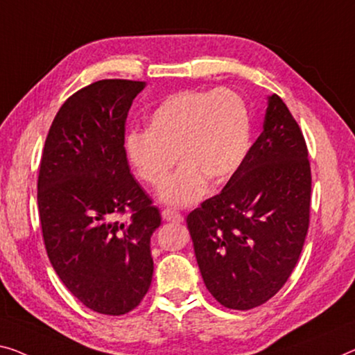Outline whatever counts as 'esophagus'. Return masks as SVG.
<instances>
[{
	"label": "esophagus",
	"mask_w": 355,
	"mask_h": 355,
	"mask_svg": "<svg viewBox=\"0 0 355 355\" xmlns=\"http://www.w3.org/2000/svg\"><path fill=\"white\" fill-rule=\"evenodd\" d=\"M162 218L166 221H172V223H182L183 215L177 210L166 209V210H162Z\"/></svg>",
	"instance_id": "esophagus-1"
}]
</instances>
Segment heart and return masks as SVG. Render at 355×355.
Wrapping results in <instances>:
<instances>
[{
  "instance_id": "b5f03b06",
  "label": "heart",
  "mask_w": 355,
  "mask_h": 355,
  "mask_svg": "<svg viewBox=\"0 0 355 355\" xmlns=\"http://www.w3.org/2000/svg\"><path fill=\"white\" fill-rule=\"evenodd\" d=\"M252 127L245 100L228 87L168 95L148 116L146 130L125 137L130 166L151 188L167 183L177 162L183 166L161 191L173 205L202 198L207 182L220 184L242 166L250 150Z\"/></svg>"
}]
</instances>
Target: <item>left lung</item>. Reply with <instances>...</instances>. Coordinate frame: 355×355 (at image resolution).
Here are the masks:
<instances>
[{"label": "left lung", "mask_w": 355, "mask_h": 355, "mask_svg": "<svg viewBox=\"0 0 355 355\" xmlns=\"http://www.w3.org/2000/svg\"><path fill=\"white\" fill-rule=\"evenodd\" d=\"M311 167L300 125L268 95L263 132L221 191L188 215L204 284L225 308L248 311L292 274L308 234Z\"/></svg>", "instance_id": "left-lung-1"}]
</instances>
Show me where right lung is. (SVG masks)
Returning <instances> with one entry per match:
<instances>
[{
	"mask_svg": "<svg viewBox=\"0 0 355 355\" xmlns=\"http://www.w3.org/2000/svg\"><path fill=\"white\" fill-rule=\"evenodd\" d=\"M146 83L102 79L73 94L55 114L38 177L42 237L65 287L95 313L123 315L153 279L156 205L132 177L124 124ZM132 210L129 220L115 215Z\"/></svg>",
	"mask_w": 355,
	"mask_h": 355,
	"instance_id": "obj_1",
	"label": "right lung"
}]
</instances>
